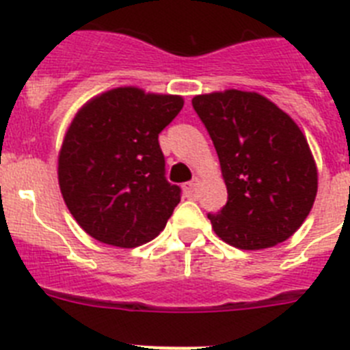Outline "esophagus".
Wrapping results in <instances>:
<instances>
[{"label": "esophagus", "mask_w": 350, "mask_h": 350, "mask_svg": "<svg viewBox=\"0 0 350 350\" xmlns=\"http://www.w3.org/2000/svg\"><path fill=\"white\" fill-rule=\"evenodd\" d=\"M200 185H202V178L200 177H194L189 184H185V193L189 194V196H194L200 189Z\"/></svg>", "instance_id": "obj_1"}]
</instances>
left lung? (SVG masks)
<instances>
[{
	"instance_id": "left-lung-1",
	"label": "left lung",
	"mask_w": 350,
	"mask_h": 350,
	"mask_svg": "<svg viewBox=\"0 0 350 350\" xmlns=\"http://www.w3.org/2000/svg\"><path fill=\"white\" fill-rule=\"evenodd\" d=\"M193 107L208 129L228 189L224 208L208 213L212 230L242 250L286 242L317 194V166L299 126L252 91L198 94Z\"/></svg>"
}]
</instances>
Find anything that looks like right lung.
I'll return each mask as SVG.
<instances>
[{
	"instance_id": "obj_1",
	"label": "right lung",
	"mask_w": 350,
	"mask_h": 350,
	"mask_svg": "<svg viewBox=\"0 0 350 350\" xmlns=\"http://www.w3.org/2000/svg\"><path fill=\"white\" fill-rule=\"evenodd\" d=\"M184 107L178 94L108 89L77 110L57 156L68 210L89 237L133 249L172 217L180 189L165 178L157 137Z\"/></svg>"
}]
</instances>
